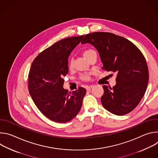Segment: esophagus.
Returning a JSON list of instances; mask_svg holds the SVG:
<instances>
[{
    "instance_id": "esophagus-1",
    "label": "esophagus",
    "mask_w": 158,
    "mask_h": 158,
    "mask_svg": "<svg viewBox=\"0 0 158 158\" xmlns=\"http://www.w3.org/2000/svg\"><path fill=\"white\" fill-rule=\"evenodd\" d=\"M94 87V85H89V86H87V87H86V90H87V91H89V90H91L93 87Z\"/></svg>"
}]
</instances>
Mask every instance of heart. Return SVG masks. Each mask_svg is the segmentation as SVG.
Returning a JSON list of instances; mask_svg holds the SVG:
<instances>
[{"mask_svg": "<svg viewBox=\"0 0 158 158\" xmlns=\"http://www.w3.org/2000/svg\"><path fill=\"white\" fill-rule=\"evenodd\" d=\"M95 54H96V51L94 49H87L85 50L83 52V56L87 60H89L90 57H91L92 56H93ZM74 58L73 57H70L69 58V60H68V67L69 69H73V67L74 66ZM79 79L82 81L87 82V81H90V79H91V77H90L89 74H82L80 75Z\"/></svg>", "mask_w": 158, "mask_h": 158, "instance_id": "heart-1", "label": "heart"}]
</instances>
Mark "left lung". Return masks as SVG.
I'll list each match as a JSON object with an SVG mask.
<instances>
[{"label": "left lung", "instance_id": "8db88e82", "mask_svg": "<svg viewBox=\"0 0 158 158\" xmlns=\"http://www.w3.org/2000/svg\"><path fill=\"white\" fill-rule=\"evenodd\" d=\"M81 43L91 44L96 48L103 70L117 73L115 86H102L103 107L118 116L129 113L142 99L149 80L148 65L141 51L127 39L110 32L88 34Z\"/></svg>", "mask_w": 158, "mask_h": 158}]
</instances>
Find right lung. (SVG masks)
Wrapping results in <instances>:
<instances>
[{
  "label": "right lung",
  "mask_w": 158,
  "mask_h": 158,
  "mask_svg": "<svg viewBox=\"0 0 158 158\" xmlns=\"http://www.w3.org/2000/svg\"><path fill=\"white\" fill-rule=\"evenodd\" d=\"M84 35L62 39L41 52L32 62L28 76L29 94L37 107L57 123L73 119L79 112L86 90L79 87L68 93L63 88L69 73L68 57Z\"/></svg>",
  "instance_id": "right-lung-1"
}]
</instances>
